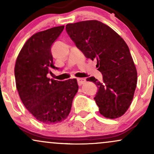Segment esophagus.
Wrapping results in <instances>:
<instances>
[{"instance_id": "obj_1", "label": "esophagus", "mask_w": 154, "mask_h": 154, "mask_svg": "<svg viewBox=\"0 0 154 154\" xmlns=\"http://www.w3.org/2000/svg\"><path fill=\"white\" fill-rule=\"evenodd\" d=\"M86 82V79L85 78H77V82H78L79 85H82Z\"/></svg>"}]
</instances>
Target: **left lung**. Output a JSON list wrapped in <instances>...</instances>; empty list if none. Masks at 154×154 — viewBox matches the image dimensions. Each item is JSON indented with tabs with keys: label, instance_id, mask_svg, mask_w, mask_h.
I'll return each mask as SVG.
<instances>
[{
	"label": "left lung",
	"instance_id": "1",
	"mask_svg": "<svg viewBox=\"0 0 154 154\" xmlns=\"http://www.w3.org/2000/svg\"><path fill=\"white\" fill-rule=\"evenodd\" d=\"M67 34L86 58L97 60L101 82L94 77L87 81L98 88L94 100L106 118L122 116L130 107L137 85V70L125 40L106 24L88 20L66 26Z\"/></svg>",
	"mask_w": 154,
	"mask_h": 154
}]
</instances>
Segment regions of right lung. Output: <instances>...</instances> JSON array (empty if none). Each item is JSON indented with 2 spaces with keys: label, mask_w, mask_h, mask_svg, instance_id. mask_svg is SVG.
Instances as JSON below:
<instances>
[{
  "label": "right lung",
  "mask_w": 154,
  "mask_h": 154,
  "mask_svg": "<svg viewBox=\"0 0 154 154\" xmlns=\"http://www.w3.org/2000/svg\"><path fill=\"white\" fill-rule=\"evenodd\" d=\"M56 26L35 33L28 39L16 61L17 89L26 109L40 122L52 125L66 119L78 91L77 79L48 78L53 63L51 47L63 30Z\"/></svg>",
  "instance_id": "obj_1"
}]
</instances>
